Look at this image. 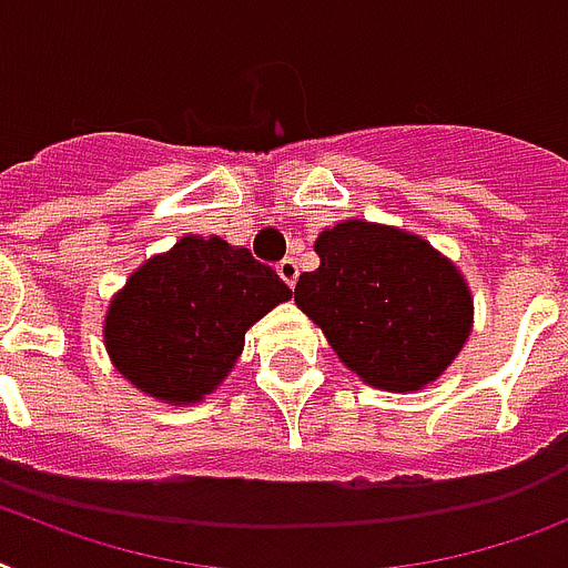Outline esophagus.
I'll use <instances>...</instances> for the list:
<instances>
[{
    "mask_svg": "<svg viewBox=\"0 0 568 568\" xmlns=\"http://www.w3.org/2000/svg\"><path fill=\"white\" fill-rule=\"evenodd\" d=\"M278 275L287 281L290 287H295V278H298V264H295L293 257H284V261H278Z\"/></svg>",
    "mask_w": 568,
    "mask_h": 568,
    "instance_id": "1",
    "label": "esophagus"
}]
</instances>
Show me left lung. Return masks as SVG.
I'll use <instances>...</instances> for the list:
<instances>
[{
	"instance_id": "left-lung-1",
	"label": "left lung",
	"mask_w": 568,
	"mask_h": 568,
	"mask_svg": "<svg viewBox=\"0 0 568 568\" xmlns=\"http://www.w3.org/2000/svg\"><path fill=\"white\" fill-rule=\"evenodd\" d=\"M318 270L295 304L368 386L418 392L444 374L473 327L470 287L418 234L345 220L318 234Z\"/></svg>"
}]
</instances>
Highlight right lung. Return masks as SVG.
Segmentation results:
<instances>
[{
  "label": "right lung",
  "instance_id": "obj_1",
  "mask_svg": "<svg viewBox=\"0 0 568 568\" xmlns=\"http://www.w3.org/2000/svg\"><path fill=\"white\" fill-rule=\"evenodd\" d=\"M290 295L250 250L217 234H189L139 266L112 298L106 354L144 395L173 406L200 403L229 377L246 331Z\"/></svg>",
  "mask_w": 568,
  "mask_h": 568
}]
</instances>
